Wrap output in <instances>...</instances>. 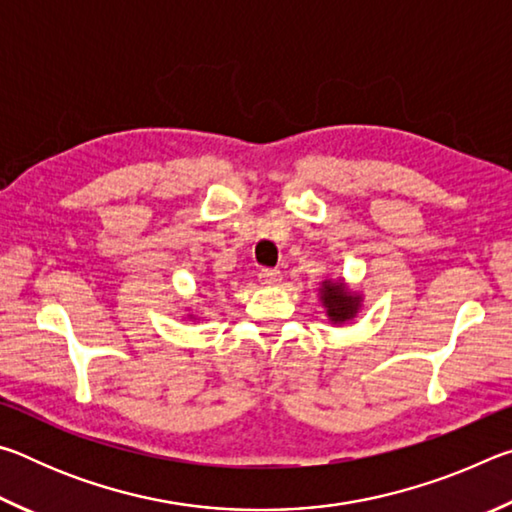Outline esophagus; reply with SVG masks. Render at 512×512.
<instances>
[{
	"instance_id": "34e87169",
	"label": "esophagus",
	"mask_w": 512,
	"mask_h": 512,
	"mask_svg": "<svg viewBox=\"0 0 512 512\" xmlns=\"http://www.w3.org/2000/svg\"><path fill=\"white\" fill-rule=\"evenodd\" d=\"M259 282L266 284V287H273V284L282 282V273L277 268H262L259 271Z\"/></svg>"
}]
</instances>
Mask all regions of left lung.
Instances as JSON below:
<instances>
[{
  "label": "left lung",
  "instance_id": "left-lung-1",
  "mask_svg": "<svg viewBox=\"0 0 512 512\" xmlns=\"http://www.w3.org/2000/svg\"><path fill=\"white\" fill-rule=\"evenodd\" d=\"M320 300L332 323H348L361 309V296L348 291L343 280H325L320 287Z\"/></svg>",
  "mask_w": 512,
  "mask_h": 512
}]
</instances>
